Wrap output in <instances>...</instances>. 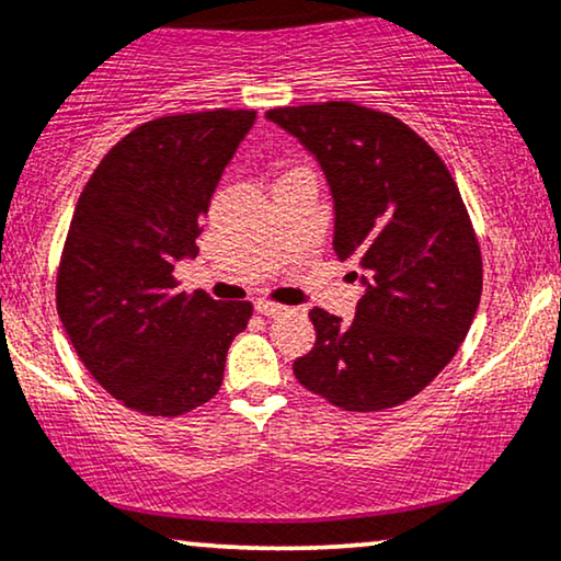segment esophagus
Segmentation results:
<instances>
[{
  "label": "esophagus",
  "instance_id": "obj_1",
  "mask_svg": "<svg viewBox=\"0 0 561 561\" xmlns=\"http://www.w3.org/2000/svg\"><path fill=\"white\" fill-rule=\"evenodd\" d=\"M256 313H261V316H282V313H287V308H285V305L259 300L256 302Z\"/></svg>",
  "mask_w": 561,
  "mask_h": 561
}]
</instances>
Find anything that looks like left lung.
<instances>
[{
    "label": "left lung",
    "mask_w": 561,
    "mask_h": 561,
    "mask_svg": "<svg viewBox=\"0 0 561 561\" xmlns=\"http://www.w3.org/2000/svg\"><path fill=\"white\" fill-rule=\"evenodd\" d=\"M266 118L323 168L333 251L365 272L350 325L310 310L316 344L295 359V378L344 411L399 407L456 357L481 300L479 240L456 181L420 134L382 111L331 101Z\"/></svg>",
    "instance_id": "8db88e82"
}]
</instances>
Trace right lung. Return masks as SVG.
Listing matches in <instances>:
<instances>
[{
  "mask_svg": "<svg viewBox=\"0 0 561 561\" xmlns=\"http://www.w3.org/2000/svg\"><path fill=\"white\" fill-rule=\"evenodd\" d=\"M256 111L147 122L101 160L77 202L56 310L88 373L124 407L179 416L219 391L251 302L179 293L175 264L198 253L222 170Z\"/></svg>",
  "mask_w": 561,
  "mask_h": 561,
  "instance_id": "obj_1",
  "label": "right lung"
}]
</instances>
